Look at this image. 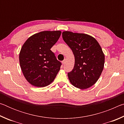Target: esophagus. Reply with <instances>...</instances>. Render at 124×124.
<instances>
[{
	"instance_id": "obj_1",
	"label": "esophagus",
	"mask_w": 124,
	"mask_h": 124,
	"mask_svg": "<svg viewBox=\"0 0 124 124\" xmlns=\"http://www.w3.org/2000/svg\"><path fill=\"white\" fill-rule=\"evenodd\" d=\"M65 62H66V60H64L63 61H62V63L63 64H64L65 63Z\"/></svg>"
}]
</instances>
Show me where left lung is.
Listing matches in <instances>:
<instances>
[{"instance_id": "8db88e82", "label": "left lung", "mask_w": 124, "mask_h": 124, "mask_svg": "<svg viewBox=\"0 0 124 124\" xmlns=\"http://www.w3.org/2000/svg\"><path fill=\"white\" fill-rule=\"evenodd\" d=\"M62 38L75 57L74 68L68 73L70 83L80 89L97 82L104 68V54L97 41L89 35L65 31Z\"/></svg>"}]
</instances>
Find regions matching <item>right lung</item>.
Instances as JSON below:
<instances>
[{"label": "right lung", "instance_id": "right-lung-1", "mask_svg": "<svg viewBox=\"0 0 124 124\" xmlns=\"http://www.w3.org/2000/svg\"><path fill=\"white\" fill-rule=\"evenodd\" d=\"M61 32L43 31L32 35L23 45L19 54L21 68L25 78L32 85L45 87L57 75L62 63L51 48Z\"/></svg>", "mask_w": 124, "mask_h": 124}]
</instances>
